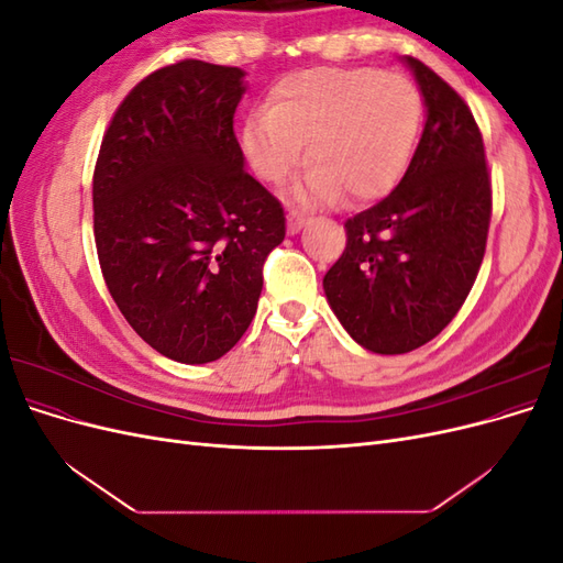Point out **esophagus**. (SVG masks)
<instances>
[{
	"mask_svg": "<svg viewBox=\"0 0 563 563\" xmlns=\"http://www.w3.org/2000/svg\"><path fill=\"white\" fill-rule=\"evenodd\" d=\"M308 216L305 213H298V211H291L286 218V228H288V234H298L305 225H308Z\"/></svg>",
	"mask_w": 563,
	"mask_h": 563,
	"instance_id": "1",
	"label": "esophagus"
}]
</instances>
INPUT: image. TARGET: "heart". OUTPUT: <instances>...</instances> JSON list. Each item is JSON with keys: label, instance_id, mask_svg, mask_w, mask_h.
<instances>
[{"label": "heart", "instance_id": "heart-1", "mask_svg": "<svg viewBox=\"0 0 563 563\" xmlns=\"http://www.w3.org/2000/svg\"><path fill=\"white\" fill-rule=\"evenodd\" d=\"M422 122L411 79L376 67H314L286 77L269 110L253 114L242 147L255 176L284 183L305 159L312 172L296 187L302 201L352 203L385 197L406 174Z\"/></svg>", "mask_w": 563, "mask_h": 563}]
</instances>
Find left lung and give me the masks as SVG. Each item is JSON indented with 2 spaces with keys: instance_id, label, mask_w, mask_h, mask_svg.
Segmentation results:
<instances>
[{
  "instance_id": "left-lung-1",
  "label": "left lung",
  "mask_w": 563,
  "mask_h": 563,
  "mask_svg": "<svg viewBox=\"0 0 563 563\" xmlns=\"http://www.w3.org/2000/svg\"><path fill=\"white\" fill-rule=\"evenodd\" d=\"M424 129L404 178L345 223L347 246L323 277L343 329L376 354H404L444 331L482 267L490 223L484 141L465 100L404 56Z\"/></svg>"
}]
</instances>
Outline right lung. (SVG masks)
Instances as JSON below:
<instances>
[{
    "label": "right lung",
    "mask_w": 563,
    "mask_h": 563,
    "mask_svg": "<svg viewBox=\"0 0 563 563\" xmlns=\"http://www.w3.org/2000/svg\"><path fill=\"white\" fill-rule=\"evenodd\" d=\"M246 73L180 60L112 117L93 174V234L108 291L145 343L180 364L230 352L258 310L282 203L246 174L234 112Z\"/></svg>",
    "instance_id": "right-lung-1"
}]
</instances>
